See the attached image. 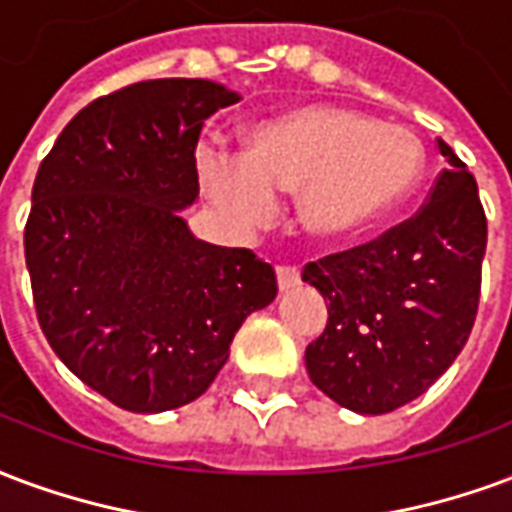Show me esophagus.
<instances>
[{
  "mask_svg": "<svg viewBox=\"0 0 512 512\" xmlns=\"http://www.w3.org/2000/svg\"><path fill=\"white\" fill-rule=\"evenodd\" d=\"M275 275H278V286H281V292H289L294 289L297 283H300V270L297 267H275Z\"/></svg>",
  "mask_w": 512,
  "mask_h": 512,
  "instance_id": "1",
  "label": "esophagus"
}]
</instances>
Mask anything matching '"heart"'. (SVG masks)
<instances>
[{
  "label": "heart",
  "instance_id": "1",
  "mask_svg": "<svg viewBox=\"0 0 512 512\" xmlns=\"http://www.w3.org/2000/svg\"><path fill=\"white\" fill-rule=\"evenodd\" d=\"M423 149L404 128L335 106H305L261 122L245 158L199 149V177L237 231L275 215V193L297 190V223L316 242H346L382 223L412 193Z\"/></svg>",
  "mask_w": 512,
  "mask_h": 512
}]
</instances>
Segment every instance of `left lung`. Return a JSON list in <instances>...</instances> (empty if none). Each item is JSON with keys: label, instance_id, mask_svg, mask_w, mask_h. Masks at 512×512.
<instances>
[{"label": "left lung", "instance_id": "left-lung-1", "mask_svg": "<svg viewBox=\"0 0 512 512\" xmlns=\"http://www.w3.org/2000/svg\"><path fill=\"white\" fill-rule=\"evenodd\" d=\"M436 147L447 169L423 210L302 270V281L330 302L324 333L305 349V368L343 409L384 414L409 404L453 365L472 333L486 212L464 160L442 138Z\"/></svg>", "mask_w": 512, "mask_h": 512}]
</instances>
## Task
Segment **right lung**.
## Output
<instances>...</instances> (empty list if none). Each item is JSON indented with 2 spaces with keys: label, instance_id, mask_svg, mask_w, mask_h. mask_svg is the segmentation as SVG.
<instances>
[{
  "label": "right lung",
  "instance_id": "add662e5",
  "mask_svg": "<svg viewBox=\"0 0 512 512\" xmlns=\"http://www.w3.org/2000/svg\"><path fill=\"white\" fill-rule=\"evenodd\" d=\"M237 100L204 78L138 81L81 108L37 169L24 231L37 322L119 409L196 401L278 294L267 261L196 240L179 218L199 196L201 125Z\"/></svg>",
  "mask_w": 512,
  "mask_h": 512
}]
</instances>
